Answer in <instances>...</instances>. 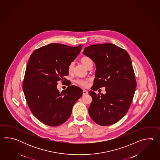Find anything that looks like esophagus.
<instances>
[{
  "instance_id": "obj_1",
  "label": "esophagus",
  "mask_w": 160,
  "mask_h": 160,
  "mask_svg": "<svg viewBox=\"0 0 160 160\" xmlns=\"http://www.w3.org/2000/svg\"><path fill=\"white\" fill-rule=\"evenodd\" d=\"M87 94H88V92L86 90H83V95H86Z\"/></svg>"
}]
</instances>
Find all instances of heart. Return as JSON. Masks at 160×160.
<instances>
[{
    "label": "heart",
    "mask_w": 160,
    "mask_h": 160,
    "mask_svg": "<svg viewBox=\"0 0 160 160\" xmlns=\"http://www.w3.org/2000/svg\"><path fill=\"white\" fill-rule=\"evenodd\" d=\"M80 61L87 68L89 66V65L92 63V59L87 57L82 58L81 60H80ZM74 66V63L72 62L70 64L69 66H68V72H72ZM88 80H87V79H78V80L77 81V83L78 85L81 86H83V87H87L88 86Z\"/></svg>",
    "instance_id": "1"
}]
</instances>
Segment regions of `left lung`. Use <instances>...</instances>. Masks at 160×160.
I'll return each instance as SVG.
<instances>
[{
    "instance_id": "1",
    "label": "left lung",
    "mask_w": 160,
    "mask_h": 160,
    "mask_svg": "<svg viewBox=\"0 0 160 160\" xmlns=\"http://www.w3.org/2000/svg\"><path fill=\"white\" fill-rule=\"evenodd\" d=\"M83 54L95 63V79L88 94L92 102L88 114L96 123L108 126L117 122L128 112L136 91L134 72L127 51L112 43L94 44ZM106 87V94L94 91Z\"/></svg>"
}]
</instances>
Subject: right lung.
<instances>
[{
	"label": "right lung",
	"instance_id": "1",
	"mask_svg": "<svg viewBox=\"0 0 160 160\" xmlns=\"http://www.w3.org/2000/svg\"><path fill=\"white\" fill-rule=\"evenodd\" d=\"M82 45L71 47L51 43L31 55L23 82V90L31 112L45 125L57 126L65 122L83 91L75 85L60 92V80L66 82L68 66L81 50Z\"/></svg>",
	"mask_w": 160,
	"mask_h": 160
}]
</instances>
